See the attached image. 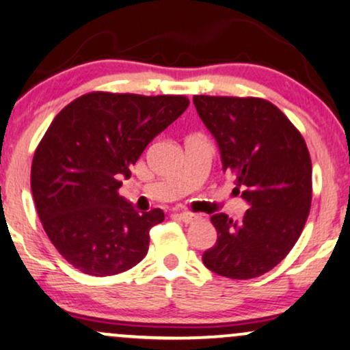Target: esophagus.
Returning a JSON list of instances; mask_svg holds the SVG:
<instances>
[{
  "label": "esophagus",
  "mask_w": 350,
  "mask_h": 350,
  "mask_svg": "<svg viewBox=\"0 0 350 350\" xmlns=\"http://www.w3.org/2000/svg\"><path fill=\"white\" fill-rule=\"evenodd\" d=\"M179 218L180 221H184V223H192V221H196L197 220V217L193 215V213H187V212H183V213H178V215H176Z\"/></svg>",
  "instance_id": "34e87169"
}]
</instances>
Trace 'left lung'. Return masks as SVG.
Returning a JSON list of instances; mask_svg holds the SVG:
<instances>
[{"label":"left lung","instance_id":"1","mask_svg":"<svg viewBox=\"0 0 350 350\" xmlns=\"http://www.w3.org/2000/svg\"><path fill=\"white\" fill-rule=\"evenodd\" d=\"M193 104L218 143L223 171L251 207L239 221L225 213L210 218L218 238L202 260L218 275L254 279L288 254L308 218V148L287 116L266 99L193 96Z\"/></svg>","mask_w":350,"mask_h":350}]
</instances>
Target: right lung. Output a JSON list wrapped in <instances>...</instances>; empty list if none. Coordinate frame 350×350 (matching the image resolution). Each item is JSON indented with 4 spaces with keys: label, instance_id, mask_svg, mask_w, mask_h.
I'll return each instance as SVG.
<instances>
[{
    "label": "right lung",
    "instance_id": "obj_1",
    "mask_svg": "<svg viewBox=\"0 0 350 350\" xmlns=\"http://www.w3.org/2000/svg\"><path fill=\"white\" fill-rule=\"evenodd\" d=\"M187 106L186 96L94 91L52 120L33 153L31 189L45 233L75 269L116 275L145 258L164 213H138L119 196L120 179Z\"/></svg>",
    "mask_w": 350,
    "mask_h": 350
}]
</instances>
